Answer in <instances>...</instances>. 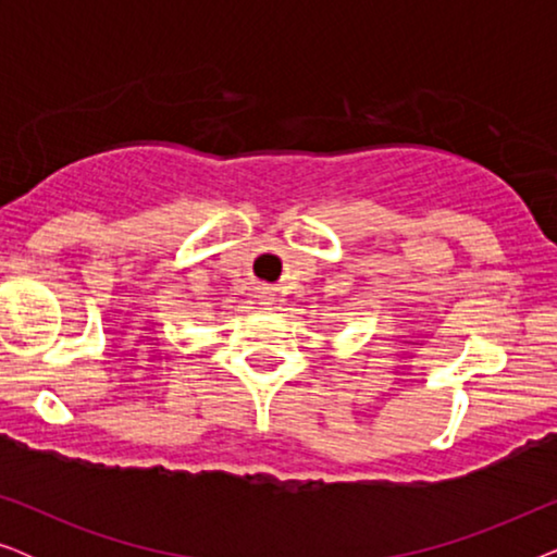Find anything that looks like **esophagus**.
Returning a JSON list of instances; mask_svg holds the SVG:
<instances>
[{"mask_svg": "<svg viewBox=\"0 0 557 557\" xmlns=\"http://www.w3.org/2000/svg\"><path fill=\"white\" fill-rule=\"evenodd\" d=\"M273 299H276V296H273L271 288L263 286V288H261V304H273Z\"/></svg>", "mask_w": 557, "mask_h": 557, "instance_id": "1", "label": "esophagus"}]
</instances>
